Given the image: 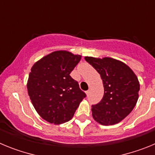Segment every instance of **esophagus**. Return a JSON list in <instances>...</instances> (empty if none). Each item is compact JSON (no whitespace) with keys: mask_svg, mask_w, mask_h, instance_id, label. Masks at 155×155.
<instances>
[{"mask_svg":"<svg viewBox=\"0 0 155 155\" xmlns=\"http://www.w3.org/2000/svg\"><path fill=\"white\" fill-rule=\"evenodd\" d=\"M89 94H90V90H87V91H86V94H87V95H89Z\"/></svg>","mask_w":155,"mask_h":155,"instance_id":"34e87169","label":"esophagus"}]
</instances>
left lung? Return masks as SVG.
Segmentation results:
<instances>
[{"mask_svg":"<svg viewBox=\"0 0 155 155\" xmlns=\"http://www.w3.org/2000/svg\"><path fill=\"white\" fill-rule=\"evenodd\" d=\"M98 71L102 80L104 95L101 102L92 105L91 114L97 123L114 125L132 112L139 97L140 82L128 65L111 57H84Z\"/></svg>","mask_w":155,"mask_h":155,"instance_id":"8db88e82","label":"left lung"}]
</instances>
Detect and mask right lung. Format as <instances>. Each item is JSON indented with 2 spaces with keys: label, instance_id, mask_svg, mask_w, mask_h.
Instances as JSON below:
<instances>
[{
  "label": "right lung",
  "instance_id": "right-lung-1",
  "mask_svg": "<svg viewBox=\"0 0 155 155\" xmlns=\"http://www.w3.org/2000/svg\"><path fill=\"white\" fill-rule=\"evenodd\" d=\"M81 59V55L68 50H57L31 67L28 94L38 114L50 124L60 125L71 120L86 96L70 75Z\"/></svg>",
  "mask_w": 155,
  "mask_h": 155
}]
</instances>
